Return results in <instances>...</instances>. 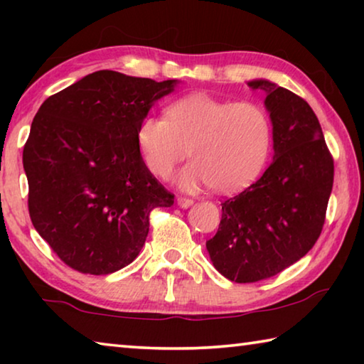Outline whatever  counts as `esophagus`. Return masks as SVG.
Segmentation results:
<instances>
[{
	"mask_svg": "<svg viewBox=\"0 0 364 364\" xmlns=\"http://www.w3.org/2000/svg\"><path fill=\"white\" fill-rule=\"evenodd\" d=\"M176 204L180 205L181 208H189L191 205L194 204V202L191 200V199H188V197H178V199H176Z\"/></svg>",
	"mask_w": 364,
	"mask_h": 364,
	"instance_id": "esophagus-1",
	"label": "esophagus"
}]
</instances>
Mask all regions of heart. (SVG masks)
<instances>
[{
    "instance_id": "b5f03b06",
    "label": "heart",
    "mask_w": 364,
    "mask_h": 364,
    "mask_svg": "<svg viewBox=\"0 0 364 364\" xmlns=\"http://www.w3.org/2000/svg\"><path fill=\"white\" fill-rule=\"evenodd\" d=\"M271 120L255 102H230L194 93L170 104L167 117L147 115L136 128V144L147 170L167 178L176 164L193 160L176 176L178 188L220 193L247 188L262 173L271 151Z\"/></svg>"
}]
</instances>
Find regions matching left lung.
Instances as JSON below:
<instances>
[{"mask_svg": "<svg viewBox=\"0 0 364 364\" xmlns=\"http://www.w3.org/2000/svg\"><path fill=\"white\" fill-rule=\"evenodd\" d=\"M264 93L273 127V162L258 181L221 204L207 241L213 267L230 281L271 278L318 241L334 183V162L308 102L269 80L247 82Z\"/></svg>", "mask_w": 364, "mask_h": 364, "instance_id": "8db88e82", "label": "left lung"}]
</instances>
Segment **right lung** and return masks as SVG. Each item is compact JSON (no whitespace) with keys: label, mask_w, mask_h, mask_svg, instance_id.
Instances as JSON below:
<instances>
[{"label":"right lung","mask_w":364,"mask_h":364,"mask_svg":"<svg viewBox=\"0 0 364 364\" xmlns=\"http://www.w3.org/2000/svg\"><path fill=\"white\" fill-rule=\"evenodd\" d=\"M180 80L97 70L41 104L23 146L35 230L70 268L96 276L130 264L149 213L173 205L147 170L136 128Z\"/></svg>","instance_id":"right-lung-1"}]
</instances>
